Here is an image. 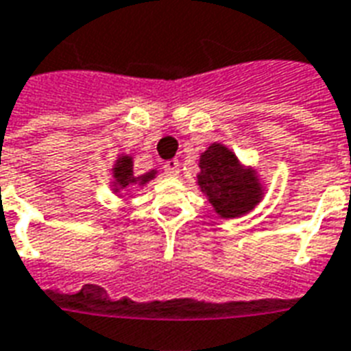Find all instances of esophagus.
I'll list each match as a JSON object with an SVG mask.
<instances>
[{"label":"esophagus","mask_w":351,"mask_h":351,"mask_svg":"<svg viewBox=\"0 0 351 351\" xmlns=\"http://www.w3.org/2000/svg\"><path fill=\"white\" fill-rule=\"evenodd\" d=\"M180 165H178V160H169V162L163 163V173L167 176H178L180 173Z\"/></svg>","instance_id":"1"}]
</instances>
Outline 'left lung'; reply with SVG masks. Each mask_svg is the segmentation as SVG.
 <instances>
[{"label":"left lung","instance_id":"1","mask_svg":"<svg viewBox=\"0 0 351 351\" xmlns=\"http://www.w3.org/2000/svg\"><path fill=\"white\" fill-rule=\"evenodd\" d=\"M197 186L221 219L249 214L264 199L266 186L253 165H245L223 143H212L199 158Z\"/></svg>","mask_w":351,"mask_h":351}]
</instances>
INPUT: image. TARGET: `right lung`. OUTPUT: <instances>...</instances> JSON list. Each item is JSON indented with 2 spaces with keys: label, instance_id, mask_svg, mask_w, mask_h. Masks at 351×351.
Returning <instances> with one entry per match:
<instances>
[{
  "label": "right lung",
  "instance_id": "right-lung-1",
  "mask_svg": "<svg viewBox=\"0 0 351 351\" xmlns=\"http://www.w3.org/2000/svg\"><path fill=\"white\" fill-rule=\"evenodd\" d=\"M111 178H110V188L113 193L119 197H123V193L130 195L132 188H143L145 184H149L150 180H154L158 171L152 169L149 173H143V175H136L134 173V158L130 154H119L117 156L115 163L111 165Z\"/></svg>",
  "mask_w": 351,
  "mask_h": 351
}]
</instances>
